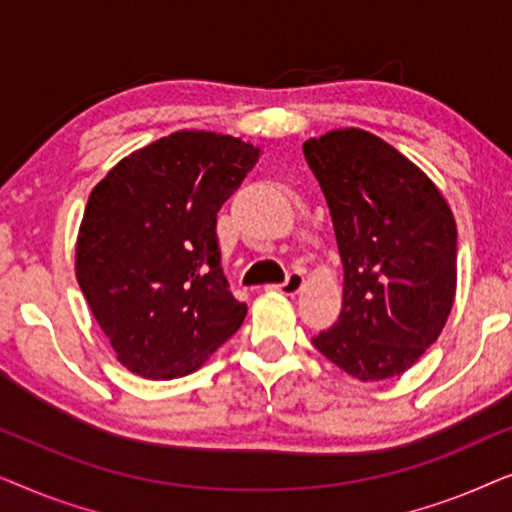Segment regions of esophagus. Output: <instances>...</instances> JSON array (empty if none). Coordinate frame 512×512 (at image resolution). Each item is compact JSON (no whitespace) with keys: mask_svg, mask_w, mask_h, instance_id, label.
<instances>
[{"mask_svg":"<svg viewBox=\"0 0 512 512\" xmlns=\"http://www.w3.org/2000/svg\"><path fill=\"white\" fill-rule=\"evenodd\" d=\"M303 282H305L303 272L293 270V272H289V275H286V279H284L282 284H275V286H270V289H272V291H279V293H284V296H293V293H298L300 289H303Z\"/></svg>","mask_w":512,"mask_h":512,"instance_id":"esophagus-1","label":"esophagus"}]
</instances>
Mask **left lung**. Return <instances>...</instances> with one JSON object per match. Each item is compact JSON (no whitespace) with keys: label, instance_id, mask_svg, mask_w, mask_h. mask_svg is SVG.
I'll list each match as a JSON object with an SVG mask.
<instances>
[{"label":"left lung","instance_id":"1","mask_svg":"<svg viewBox=\"0 0 512 512\" xmlns=\"http://www.w3.org/2000/svg\"><path fill=\"white\" fill-rule=\"evenodd\" d=\"M338 240L342 312L312 345L347 375L380 382L438 340L457 291V223L433 181L370 132L303 144Z\"/></svg>","mask_w":512,"mask_h":512}]
</instances>
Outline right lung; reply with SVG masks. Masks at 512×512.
<instances>
[{
  "label": "right lung",
  "mask_w": 512,
  "mask_h": 512,
  "mask_svg": "<svg viewBox=\"0 0 512 512\" xmlns=\"http://www.w3.org/2000/svg\"><path fill=\"white\" fill-rule=\"evenodd\" d=\"M258 149L174 132L123 158L90 193L76 279L118 361L149 380L193 373L247 317L221 268L216 214Z\"/></svg>",
  "instance_id": "right-lung-1"
}]
</instances>
